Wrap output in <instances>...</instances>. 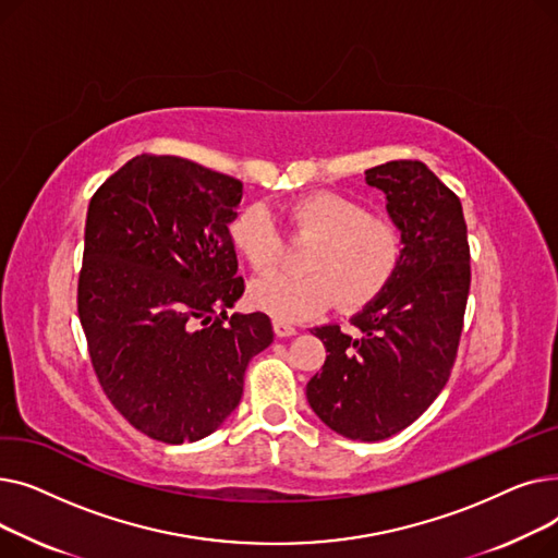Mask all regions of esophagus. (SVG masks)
Returning a JSON list of instances; mask_svg holds the SVG:
<instances>
[{
    "instance_id": "1",
    "label": "esophagus",
    "mask_w": 558,
    "mask_h": 558,
    "mask_svg": "<svg viewBox=\"0 0 558 558\" xmlns=\"http://www.w3.org/2000/svg\"><path fill=\"white\" fill-rule=\"evenodd\" d=\"M274 332H276V337L284 339V337H294L299 330L294 326L284 324V320H274Z\"/></svg>"
}]
</instances>
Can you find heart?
Here are the masks:
<instances>
[{
	"label": "heart",
	"instance_id": "1",
	"mask_svg": "<svg viewBox=\"0 0 558 558\" xmlns=\"http://www.w3.org/2000/svg\"><path fill=\"white\" fill-rule=\"evenodd\" d=\"M284 219L294 234L314 240L303 257L301 276L274 271L248 289L255 310L276 320H303L326 312L335 301L355 310L387 287L402 255L400 230L371 217L362 203L335 192H316L291 201ZM230 240L253 271L274 267L282 234L264 205L244 208L230 223Z\"/></svg>",
	"mask_w": 558,
	"mask_h": 558
}]
</instances>
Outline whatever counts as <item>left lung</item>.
Wrapping results in <instances>:
<instances>
[{
	"label": "left lung",
	"mask_w": 558,
	"mask_h": 558,
	"mask_svg": "<svg viewBox=\"0 0 558 558\" xmlns=\"http://www.w3.org/2000/svg\"><path fill=\"white\" fill-rule=\"evenodd\" d=\"M402 238L398 269L350 324L312 332L326 364L307 383L314 414L353 441H383L412 425L446 387L471 289V248L459 196L421 160L366 169Z\"/></svg>",
	"instance_id": "8db88e82"
}]
</instances>
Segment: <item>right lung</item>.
Masks as SVG:
<instances>
[{
  "instance_id": "right-lung-1",
  "label": "right lung",
  "mask_w": 558,
  "mask_h": 558,
  "mask_svg": "<svg viewBox=\"0 0 558 558\" xmlns=\"http://www.w3.org/2000/svg\"><path fill=\"white\" fill-rule=\"evenodd\" d=\"M240 201L232 175L149 154L90 198L78 318L104 393L156 441L213 434L274 341L267 314H226L244 294L228 230Z\"/></svg>"
}]
</instances>
